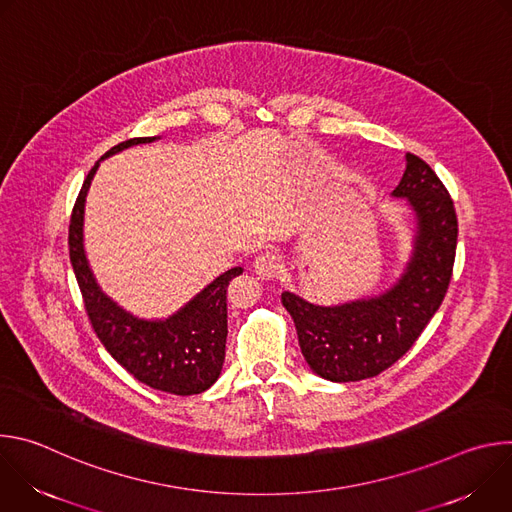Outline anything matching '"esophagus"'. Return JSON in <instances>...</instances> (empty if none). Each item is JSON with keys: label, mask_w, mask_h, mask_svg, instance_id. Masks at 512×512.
Here are the masks:
<instances>
[{"label": "esophagus", "mask_w": 512, "mask_h": 512, "mask_svg": "<svg viewBox=\"0 0 512 512\" xmlns=\"http://www.w3.org/2000/svg\"><path fill=\"white\" fill-rule=\"evenodd\" d=\"M253 269L261 279H273L281 271V259L273 251H265L255 257Z\"/></svg>", "instance_id": "34e87169"}]
</instances>
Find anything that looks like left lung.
Returning <instances> with one entry per match:
<instances>
[{"instance_id":"left-lung-1","label":"left lung","mask_w":512,"mask_h":512,"mask_svg":"<svg viewBox=\"0 0 512 512\" xmlns=\"http://www.w3.org/2000/svg\"><path fill=\"white\" fill-rule=\"evenodd\" d=\"M391 196L401 198L413 216L411 253L393 285L334 306L312 304L291 291L281 294L306 362L326 381L381 375L413 346L448 291L458 218L446 186L421 158L405 154V172Z\"/></svg>"}]
</instances>
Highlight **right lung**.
Segmentation results:
<instances>
[{"label": "right lung", "instance_id": "1", "mask_svg": "<svg viewBox=\"0 0 512 512\" xmlns=\"http://www.w3.org/2000/svg\"><path fill=\"white\" fill-rule=\"evenodd\" d=\"M160 137H133L111 148L89 172L72 210L68 247L89 320L107 352L139 383L172 395H196L221 377L227 344V287L243 273L233 267L168 318H139L111 300L95 279L85 251V204L103 160Z\"/></svg>", "mask_w": 512, "mask_h": 512}]
</instances>
